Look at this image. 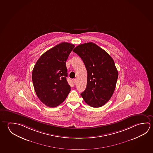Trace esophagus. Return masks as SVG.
Masks as SVG:
<instances>
[{"instance_id":"esophagus-1","label":"esophagus","mask_w":153,"mask_h":153,"mask_svg":"<svg viewBox=\"0 0 153 153\" xmlns=\"http://www.w3.org/2000/svg\"><path fill=\"white\" fill-rule=\"evenodd\" d=\"M76 82H77V80H76V79H73V83H74V84H76Z\"/></svg>"}]
</instances>
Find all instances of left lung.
Listing matches in <instances>:
<instances>
[{"label":"left lung","instance_id":"left-lung-1","mask_svg":"<svg viewBox=\"0 0 153 153\" xmlns=\"http://www.w3.org/2000/svg\"><path fill=\"white\" fill-rule=\"evenodd\" d=\"M73 51L83 60L88 73L86 88L81 96L91 107H101L112 96L116 86L118 72L113 59L92 42L79 45Z\"/></svg>","mask_w":153,"mask_h":153}]
</instances>
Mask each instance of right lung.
<instances>
[{
    "instance_id": "1",
    "label": "right lung",
    "mask_w": 153,
    "mask_h": 153,
    "mask_svg": "<svg viewBox=\"0 0 153 153\" xmlns=\"http://www.w3.org/2000/svg\"><path fill=\"white\" fill-rule=\"evenodd\" d=\"M74 47L71 43H59L42 54L33 68L32 81L35 92L48 107L61 104L70 92L65 62Z\"/></svg>"
}]
</instances>
